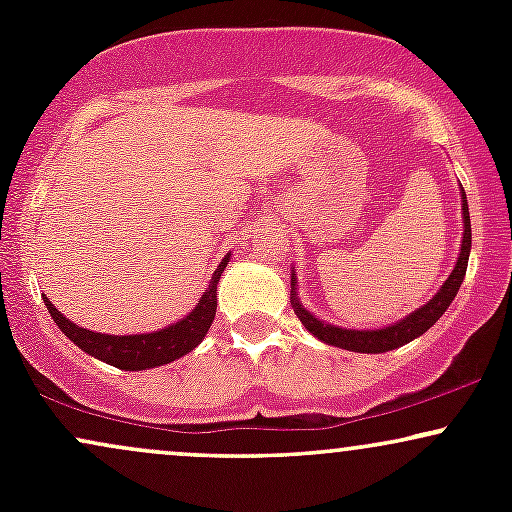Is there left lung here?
<instances>
[{
  "label": "left lung",
  "mask_w": 512,
  "mask_h": 512,
  "mask_svg": "<svg viewBox=\"0 0 512 512\" xmlns=\"http://www.w3.org/2000/svg\"><path fill=\"white\" fill-rule=\"evenodd\" d=\"M462 219H464V233H462V248L460 257H457L455 269H452L445 284L440 286V291L431 298L426 305H421L419 310L404 317V320L395 322V325L383 327V330H342V327H334L330 322L317 320L313 313L303 308L301 301H296V274H291V305L296 310L298 320L303 322V327L308 332H313L320 342L339 346L346 351H358V354H383V351H392L397 346L409 344L411 339L421 337L426 330H431L433 325L440 320V315L450 308V303L455 301L460 284L467 274V262H469V250H472V223H469V209H467V197L462 190Z\"/></svg>",
  "instance_id": "8db88e82"
}]
</instances>
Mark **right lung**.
Listing matches in <instances>:
<instances>
[{"mask_svg": "<svg viewBox=\"0 0 512 512\" xmlns=\"http://www.w3.org/2000/svg\"><path fill=\"white\" fill-rule=\"evenodd\" d=\"M226 264L228 255L221 260L219 269L211 276L209 289L204 291V296L199 298L197 308L192 310L190 315H185L180 322L166 327V330H158L151 334H127V337L120 334V337H117V334L84 330V327L67 320V317L50 303V298L43 296V301L48 305V313L52 315V320L57 322V327H60L81 351H86V354L101 358V361L122 370L156 368L163 366V363L175 361V358L190 354V351L207 337L216 315V284H219Z\"/></svg>", "mask_w": 512, "mask_h": 512, "instance_id": "obj_1", "label": "right lung"}]
</instances>
